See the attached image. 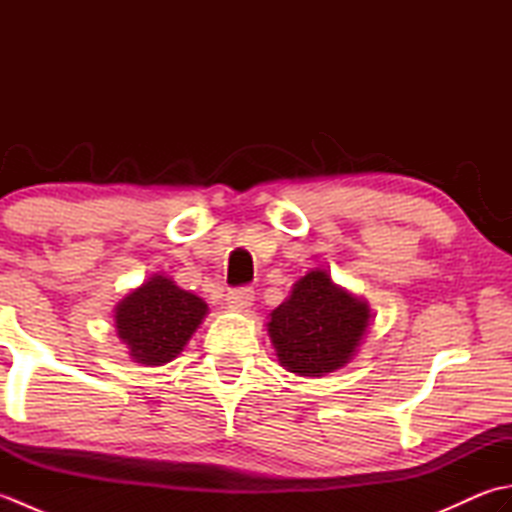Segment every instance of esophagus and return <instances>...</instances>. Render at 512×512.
<instances>
[{"label":"esophagus","instance_id":"1","mask_svg":"<svg viewBox=\"0 0 512 512\" xmlns=\"http://www.w3.org/2000/svg\"><path fill=\"white\" fill-rule=\"evenodd\" d=\"M226 301H228V306L239 308V310L250 308V306H253V301H255V290L253 288H235V290L228 292Z\"/></svg>","mask_w":512,"mask_h":512}]
</instances>
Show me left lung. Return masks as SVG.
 I'll list each match as a JSON object with an SVG mask.
<instances>
[{
    "instance_id": "1",
    "label": "left lung",
    "mask_w": 512,
    "mask_h": 512,
    "mask_svg": "<svg viewBox=\"0 0 512 512\" xmlns=\"http://www.w3.org/2000/svg\"><path fill=\"white\" fill-rule=\"evenodd\" d=\"M369 325V303L334 284L328 270L312 268L268 314L266 328L281 367L321 378L352 361Z\"/></svg>"
}]
</instances>
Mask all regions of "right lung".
Masks as SVG:
<instances>
[{
  "label": "right lung",
  "mask_w": 512,
  "mask_h": 512,
  "mask_svg": "<svg viewBox=\"0 0 512 512\" xmlns=\"http://www.w3.org/2000/svg\"><path fill=\"white\" fill-rule=\"evenodd\" d=\"M206 314L204 299L156 273L116 303L114 328L134 363L160 367L178 358Z\"/></svg>",
  "instance_id": "add662e5"
}]
</instances>
